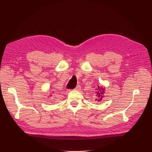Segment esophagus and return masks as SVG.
<instances>
[{"label":"esophagus","instance_id":"obj_1","mask_svg":"<svg viewBox=\"0 0 152 152\" xmlns=\"http://www.w3.org/2000/svg\"><path fill=\"white\" fill-rule=\"evenodd\" d=\"M80 88V85H77L76 87H75V90H77V91H78V90H79Z\"/></svg>","mask_w":152,"mask_h":152}]
</instances>
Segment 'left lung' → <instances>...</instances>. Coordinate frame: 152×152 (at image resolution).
<instances>
[{"label":"left lung","mask_w":152,"mask_h":152,"mask_svg":"<svg viewBox=\"0 0 152 152\" xmlns=\"http://www.w3.org/2000/svg\"><path fill=\"white\" fill-rule=\"evenodd\" d=\"M105 92L104 87L102 86H98L96 88H95V96H96V100L98 102L102 101V98L104 97V94Z\"/></svg>","instance_id":"left-lung-1"}]
</instances>
